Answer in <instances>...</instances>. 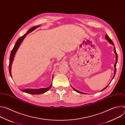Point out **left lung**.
I'll use <instances>...</instances> for the list:
<instances>
[{"label":"left lung","instance_id":"obj_1","mask_svg":"<svg viewBox=\"0 0 125 125\" xmlns=\"http://www.w3.org/2000/svg\"><path fill=\"white\" fill-rule=\"evenodd\" d=\"M105 39H106V40H107L108 41V42L110 43H111V44H112V45H114V43L112 41V40L109 38V37L108 36V35L107 34H106V35H105ZM114 53H115V54H116V62H115V64H114V68H115V70H114V76H113V78H112V80L113 79V78H114V77H115V74H116V64H117V61H118V55H117V52H116V49H115V47H114ZM112 80H111V81H112ZM110 83H109V84H110ZM108 84V85H109ZM108 85H107V86H106L104 88H103V90H102L101 91H101H103V90H104L105 89H106L107 87H108ZM72 87L74 89V90L75 91H76V92H77V93H80V94H85V93H82V92H80V91H78V90H76V89L75 88H74L73 86H72Z\"/></svg>","mask_w":125,"mask_h":125}]
</instances>
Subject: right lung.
I'll return each mask as SVG.
<instances>
[{"mask_svg":"<svg viewBox=\"0 0 125 125\" xmlns=\"http://www.w3.org/2000/svg\"><path fill=\"white\" fill-rule=\"evenodd\" d=\"M39 27H40V25H38V26H34L32 28H31V29H29L27 32L26 33V34H25L23 36L20 37L19 39H18V40L17 41L13 49L11 51V54H10V59H9V73L10 75L12 78V75H11V66H12V62L13 61L14 58V56L16 54V53L18 50V49L19 48V46H20L21 44L22 43V42H23L24 39H25V38L26 37V35L29 34V33L31 32V31H34L35 29H36L37 28H39ZM53 79V78H52ZM52 86V83L50 84V85L49 86H48V87H46V88H39V89H31V88H26L25 89V90H20L21 91H22L23 92L28 93V94H42L43 93H44L46 92H47L49 89L50 88V87Z\"/></svg>","mask_w":125,"mask_h":125,"instance_id":"obj_1","label":"right lung"}]
</instances>
